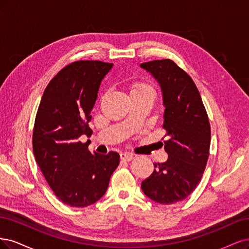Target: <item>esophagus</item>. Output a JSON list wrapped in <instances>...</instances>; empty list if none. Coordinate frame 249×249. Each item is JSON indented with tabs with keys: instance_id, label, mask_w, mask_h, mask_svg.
I'll return each instance as SVG.
<instances>
[{
	"instance_id": "obj_1",
	"label": "esophagus",
	"mask_w": 249,
	"mask_h": 249,
	"mask_svg": "<svg viewBox=\"0 0 249 249\" xmlns=\"http://www.w3.org/2000/svg\"><path fill=\"white\" fill-rule=\"evenodd\" d=\"M120 158H121V160H123V161H130V160L134 158V156L129 153H121L120 154Z\"/></svg>"
}]
</instances>
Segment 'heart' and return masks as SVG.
<instances>
[{"label": "heart", "mask_w": 249, "mask_h": 249, "mask_svg": "<svg viewBox=\"0 0 249 249\" xmlns=\"http://www.w3.org/2000/svg\"><path fill=\"white\" fill-rule=\"evenodd\" d=\"M136 93H153L152 88L143 83H135L130 88V94H136Z\"/></svg>", "instance_id": "b5f03b06"}]
</instances>
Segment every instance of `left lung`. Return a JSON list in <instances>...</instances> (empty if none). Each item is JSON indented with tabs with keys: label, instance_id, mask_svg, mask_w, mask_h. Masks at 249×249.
I'll return each mask as SVG.
<instances>
[{
	"label": "left lung",
	"instance_id": "1",
	"mask_svg": "<svg viewBox=\"0 0 249 249\" xmlns=\"http://www.w3.org/2000/svg\"><path fill=\"white\" fill-rule=\"evenodd\" d=\"M162 92L163 128L168 139V158L155 163L142 190L156 203L171 205L185 199L196 189L209 157L211 129L199 92L191 77L172 60L141 64Z\"/></svg>",
	"mask_w": 249,
	"mask_h": 249
}]
</instances>
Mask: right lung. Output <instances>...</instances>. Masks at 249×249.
<instances>
[{
    "instance_id": "obj_1",
    "label": "right lung",
    "mask_w": 249,
    "mask_h": 249,
    "mask_svg": "<svg viewBox=\"0 0 249 249\" xmlns=\"http://www.w3.org/2000/svg\"><path fill=\"white\" fill-rule=\"evenodd\" d=\"M111 68L113 64L100 61L71 63L47 85L39 104L34 155L54 195L70 207H87L101 198L120 162L117 152L92 154L79 141L92 135L90 114Z\"/></svg>"
}]
</instances>
